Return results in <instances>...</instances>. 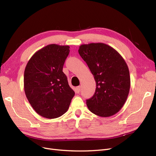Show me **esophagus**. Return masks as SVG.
<instances>
[{
    "mask_svg": "<svg viewBox=\"0 0 156 156\" xmlns=\"http://www.w3.org/2000/svg\"><path fill=\"white\" fill-rule=\"evenodd\" d=\"M75 90H76L77 93H79L80 90H81V87L79 86V87H76V88H75Z\"/></svg>",
    "mask_w": 156,
    "mask_h": 156,
    "instance_id": "esophagus-1",
    "label": "esophagus"
}]
</instances>
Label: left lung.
Wrapping results in <instances>:
<instances>
[{
    "label": "left lung",
    "mask_w": 156,
    "mask_h": 156,
    "mask_svg": "<svg viewBox=\"0 0 156 156\" xmlns=\"http://www.w3.org/2000/svg\"><path fill=\"white\" fill-rule=\"evenodd\" d=\"M78 51L96 83L95 93L87 100L88 109L101 117L115 115L124 106L130 89L126 61L119 52L103 43L83 44Z\"/></svg>",
    "instance_id": "1"
}]
</instances>
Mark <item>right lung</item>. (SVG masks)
<instances>
[{
	"instance_id": "add662e5",
	"label": "right lung",
	"mask_w": 156,
	"mask_h": 156,
	"mask_svg": "<svg viewBox=\"0 0 156 156\" xmlns=\"http://www.w3.org/2000/svg\"><path fill=\"white\" fill-rule=\"evenodd\" d=\"M69 46L50 44L36 51L24 72V90L34 111L47 119L64 115L75 92L62 72Z\"/></svg>"
}]
</instances>
